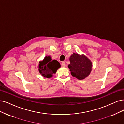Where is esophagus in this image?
Here are the masks:
<instances>
[{
	"label": "esophagus",
	"mask_w": 124,
	"mask_h": 124,
	"mask_svg": "<svg viewBox=\"0 0 124 124\" xmlns=\"http://www.w3.org/2000/svg\"><path fill=\"white\" fill-rule=\"evenodd\" d=\"M62 65L63 67H65L66 66V64L65 63V62H62Z\"/></svg>",
	"instance_id": "34e87169"
}]
</instances>
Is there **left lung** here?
Returning a JSON list of instances; mask_svg holds the SVG:
<instances>
[{"mask_svg": "<svg viewBox=\"0 0 124 124\" xmlns=\"http://www.w3.org/2000/svg\"><path fill=\"white\" fill-rule=\"evenodd\" d=\"M70 63L68 67L73 77L79 80H83L90 74L92 63L86 56L74 53L70 57Z\"/></svg>", "mask_w": 124, "mask_h": 124, "instance_id": "left-lung-1", "label": "left lung"}]
</instances>
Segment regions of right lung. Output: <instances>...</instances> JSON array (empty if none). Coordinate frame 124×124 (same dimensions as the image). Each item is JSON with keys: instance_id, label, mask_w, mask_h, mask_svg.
I'll return each mask as SVG.
<instances>
[{"instance_id": "1", "label": "right lung", "mask_w": 124, "mask_h": 124, "mask_svg": "<svg viewBox=\"0 0 124 124\" xmlns=\"http://www.w3.org/2000/svg\"><path fill=\"white\" fill-rule=\"evenodd\" d=\"M59 67H60V64L58 61L56 60H52L51 57L46 56L42 61L39 62L38 70L42 76L48 78L56 72Z\"/></svg>"}]
</instances>
